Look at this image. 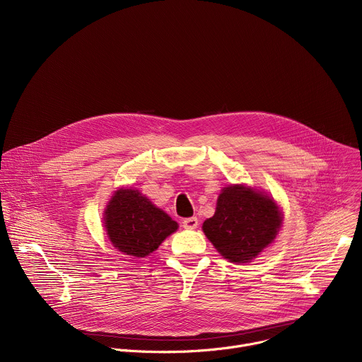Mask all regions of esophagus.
<instances>
[{
	"label": "esophagus",
	"mask_w": 362,
	"mask_h": 362,
	"mask_svg": "<svg viewBox=\"0 0 362 362\" xmlns=\"http://www.w3.org/2000/svg\"><path fill=\"white\" fill-rule=\"evenodd\" d=\"M199 225V221L196 216H192V218H187L183 221V228L185 229H196Z\"/></svg>",
	"instance_id": "obj_1"
}]
</instances>
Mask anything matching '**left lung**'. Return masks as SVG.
<instances>
[{"label": "left lung", "mask_w": 362, "mask_h": 362, "mask_svg": "<svg viewBox=\"0 0 362 362\" xmlns=\"http://www.w3.org/2000/svg\"><path fill=\"white\" fill-rule=\"evenodd\" d=\"M282 223L278 206L268 196L243 186L219 194L216 212L203 223V232L230 262H249L276 236Z\"/></svg>", "instance_id": "left-lung-1"}]
</instances>
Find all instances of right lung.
Segmentation results:
<instances>
[{
  "label": "right lung",
  "instance_id": "1",
  "mask_svg": "<svg viewBox=\"0 0 362 362\" xmlns=\"http://www.w3.org/2000/svg\"><path fill=\"white\" fill-rule=\"evenodd\" d=\"M107 235L120 252L144 257L177 229L162 209L133 189H120L106 209Z\"/></svg>",
  "mask_w": 362,
  "mask_h": 362
}]
</instances>
